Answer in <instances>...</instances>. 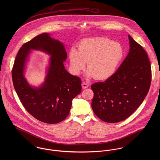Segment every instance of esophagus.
<instances>
[{"label": "esophagus", "instance_id": "obj_1", "mask_svg": "<svg viewBox=\"0 0 160 160\" xmlns=\"http://www.w3.org/2000/svg\"><path fill=\"white\" fill-rule=\"evenodd\" d=\"M88 87H89V84H88V83L84 82H83L82 83V89H86V88H88Z\"/></svg>", "mask_w": 160, "mask_h": 160}]
</instances>
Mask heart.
Masks as SVG:
<instances>
[{
	"instance_id": "heart-1",
	"label": "heart",
	"mask_w": 160,
	"mask_h": 160,
	"mask_svg": "<svg viewBox=\"0 0 160 160\" xmlns=\"http://www.w3.org/2000/svg\"><path fill=\"white\" fill-rule=\"evenodd\" d=\"M124 55L122 46L106 38L82 40L78 50L72 47L69 53L70 66L74 73L79 74L88 62V78L105 80L116 71Z\"/></svg>"
}]
</instances>
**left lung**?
<instances>
[{
	"instance_id": "left-lung-1",
	"label": "left lung",
	"mask_w": 160,
	"mask_h": 160,
	"mask_svg": "<svg viewBox=\"0 0 160 160\" xmlns=\"http://www.w3.org/2000/svg\"><path fill=\"white\" fill-rule=\"evenodd\" d=\"M130 50L114 74L105 82L93 84L92 108L101 120L114 123L128 118L149 91L151 65L143 48L128 36Z\"/></svg>"
}]
</instances>
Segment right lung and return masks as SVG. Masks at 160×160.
<instances>
[{"instance_id": "obj_1", "label": "right lung", "mask_w": 160, "mask_h": 160, "mask_svg": "<svg viewBox=\"0 0 160 160\" xmlns=\"http://www.w3.org/2000/svg\"><path fill=\"white\" fill-rule=\"evenodd\" d=\"M31 49L51 55L46 81L38 88L29 86L23 75ZM67 58L63 44L43 33L24 43L15 60L12 72L14 88L26 111L43 122L56 124L63 121L69 114L72 100L81 92V79L65 68Z\"/></svg>"}]
</instances>
